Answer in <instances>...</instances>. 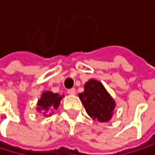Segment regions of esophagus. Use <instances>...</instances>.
Instances as JSON below:
<instances>
[{
  "mask_svg": "<svg viewBox=\"0 0 155 155\" xmlns=\"http://www.w3.org/2000/svg\"><path fill=\"white\" fill-rule=\"evenodd\" d=\"M75 93H76V91H75L74 88H72V89H69V90H68V94H70V95H74Z\"/></svg>",
  "mask_w": 155,
  "mask_h": 155,
  "instance_id": "esophagus-1",
  "label": "esophagus"
}]
</instances>
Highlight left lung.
<instances>
[{"label":"left lung","mask_w":155,"mask_h":155,"mask_svg":"<svg viewBox=\"0 0 155 155\" xmlns=\"http://www.w3.org/2000/svg\"><path fill=\"white\" fill-rule=\"evenodd\" d=\"M79 98L91 118L100 122L110 120L116 103L101 81L94 79L88 81Z\"/></svg>","instance_id":"1"}]
</instances>
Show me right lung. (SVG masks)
Segmentation results:
<instances>
[{
	"mask_svg": "<svg viewBox=\"0 0 155 155\" xmlns=\"http://www.w3.org/2000/svg\"><path fill=\"white\" fill-rule=\"evenodd\" d=\"M63 96H60L57 93H54L52 91H45L42 93L41 98L38 101V108L37 110L39 112H43L44 115H47V111L52 110L54 108H58L60 104V101L62 100Z\"/></svg>",
	"mask_w": 155,
	"mask_h": 155,
	"instance_id": "add662e5",
	"label": "right lung"
}]
</instances>
